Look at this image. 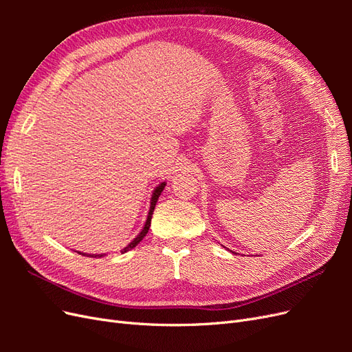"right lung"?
<instances>
[{
	"label": "right lung",
	"mask_w": 352,
	"mask_h": 352,
	"mask_svg": "<svg viewBox=\"0 0 352 352\" xmlns=\"http://www.w3.org/2000/svg\"><path fill=\"white\" fill-rule=\"evenodd\" d=\"M164 186H166V182H163V184H160L155 189H154V192H153V197H151V206H150V211H148V217H146V221H145V225H144V228H142V230L140 232V235H138L129 245H127V247H124L123 250H122V254L123 252H127L129 250H132V248H135L138 243H140L142 239H144V236L146 235L148 233V229H150V226H151V217H153V212H154V208H155V204H157V201H158V197L162 195V192H163V189H164ZM79 254H82V252H79ZM82 255H87V254H82ZM88 257H102V254H100V255H97V254H89Z\"/></svg>",
	"instance_id": "add662e5"
}]
</instances>
